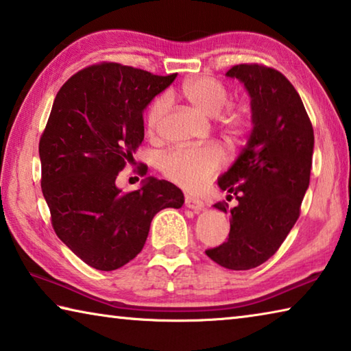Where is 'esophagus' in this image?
<instances>
[{
	"instance_id": "34e87169",
	"label": "esophagus",
	"mask_w": 351,
	"mask_h": 351,
	"mask_svg": "<svg viewBox=\"0 0 351 351\" xmlns=\"http://www.w3.org/2000/svg\"><path fill=\"white\" fill-rule=\"evenodd\" d=\"M186 206L189 209H192L195 212H199L204 207V203L199 198L193 197V195H186Z\"/></svg>"
}]
</instances>
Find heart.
Wrapping results in <instances>:
<instances>
[{"label":"heart","instance_id":"b5f03b06","mask_svg":"<svg viewBox=\"0 0 351 351\" xmlns=\"http://www.w3.org/2000/svg\"><path fill=\"white\" fill-rule=\"evenodd\" d=\"M182 97L203 112L204 116L217 117L229 104V91L221 82L212 77H199L189 80L181 88ZM169 110V97L159 96L153 100L147 112V127L156 132ZM223 132L229 142H237L245 133V116L241 111H229L219 119ZM224 162L223 152L218 147L207 145L199 148H176L161 158V170L169 180L186 189H199L215 175Z\"/></svg>","mask_w":351,"mask_h":351}]
</instances>
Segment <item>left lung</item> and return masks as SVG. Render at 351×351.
<instances>
[{"mask_svg": "<svg viewBox=\"0 0 351 351\" xmlns=\"http://www.w3.org/2000/svg\"><path fill=\"white\" fill-rule=\"evenodd\" d=\"M237 79L251 99V134L239 158L218 178V187L239 204L229 210L230 232L207 257L234 271L257 268L272 257L293 229L310 186L314 133L299 93L282 73L237 64ZM215 209L228 213L218 203Z\"/></svg>", "mask_w": 351, "mask_h": 351, "instance_id": "1", "label": "left lung"}]
</instances>
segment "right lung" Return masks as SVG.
Listing matches in <instances>:
<instances>
[{
    "label": "right lung",
    "mask_w": 351,
    "mask_h": 351,
    "mask_svg": "<svg viewBox=\"0 0 351 351\" xmlns=\"http://www.w3.org/2000/svg\"><path fill=\"white\" fill-rule=\"evenodd\" d=\"M175 79L102 63L57 93L38 147L41 190L57 237L91 268L127 265L144 247L153 217L184 204L181 189L153 176L130 193L116 186L144 141L145 108Z\"/></svg>",
    "instance_id": "obj_1"
}]
</instances>
